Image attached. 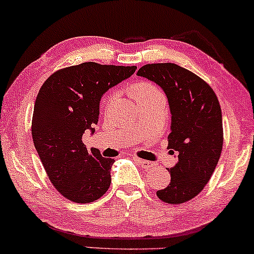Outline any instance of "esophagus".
I'll return each instance as SVG.
<instances>
[{"label": "esophagus", "instance_id": "obj_1", "mask_svg": "<svg viewBox=\"0 0 254 254\" xmlns=\"http://www.w3.org/2000/svg\"><path fill=\"white\" fill-rule=\"evenodd\" d=\"M134 159H136L137 162L139 163L140 165H142V168L144 170H146V171H149V170H152L153 168H155V164H153L152 162H149V160H144V159L137 158V157H134Z\"/></svg>", "mask_w": 254, "mask_h": 254}]
</instances>
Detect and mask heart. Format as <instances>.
Here are the masks:
<instances>
[{
	"label": "heart",
	"instance_id": "b5f03b06",
	"mask_svg": "<svg viewBox=\"0 0 254 254\" xmlns=\"http://www.w3.org/2000/svg\"><path fill=\"white\" fill-rule=\"evenodd\" d=\"M130 94L138 104H143L147 101H151V99L158 97V96H162V92L159 91V89L157 88L155 84H152L151 82H146V81L136 82L134 84L131 85ZM114 98H115L114 92L108 94L107 97L104 98L103 108L105 110L109 108V105H110Z\"/></svg>",
	"mask_w": 254,
	"mask_h": 254
}]
</instances>
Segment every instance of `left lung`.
Instances as JSON below:
<instances>
[{
  "label": "left lung",
  "mask_w": 254,
  "mask_h": 254,
  "mask_svg": "<svg viewBox=\"0 0 254 254\" xmlns=\"http://www.w3.org/2000/svg\"><path fill=\"white\" fill-rule=\"evenodd\" d=\"M164 90L172 115L169 149L178 162L168 169L171 181L157 197L168 204L191 200L210 181L223 150L221 109L213 89L190 70L175 63L145 64L138 70Z\"/></svg>",
  "instance_id": "obj_1"
}]
</instances>
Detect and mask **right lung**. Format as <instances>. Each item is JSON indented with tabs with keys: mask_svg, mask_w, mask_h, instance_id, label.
<instances>
[{
	"mask_svg": "<svg viewBox=\"0 0 254 254\" xmlns=\"http://www.w3.org/2000/svg\"><path fill=\"white\" fill-rule=\"evenodd\" d=\"M136 69L85 62L57 70L38 91L31 121L35 149L51 184L73 203H92L110 186L114 159L86 149L82 136L98 123L104 92Z\"/></svg>",
	"mask_w": 254,
	"mask_h": 254,
	"instance_id": "obj_1",
	"label": "right lung"
}]
</instances>
